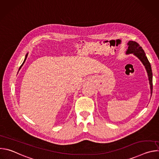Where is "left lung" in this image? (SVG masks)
<instances>
[{
    "instance_id": "1",
    "label": "left lung",
    "mask_w": 159,
    "mask_h": 159,
    "mask_svg": "<svg viewBox=\"0 0 159 159\" xmlns=\"http://www.w3.org/2000/svg\"><path fill=\"white\" fill-rule=\"evenodd\" d=\"M128 49L126 52V54H131L133 53L137 57H138L140 60L142 62L143 65L145 66L146 70L148 74L149 84L150 85V91L151 94H152V89H153V84H152V71L151 65L145 55V53L142 47L140 46V44L137 42L133 41H129L128 43Z\"/></svg>"
}]
</instances>
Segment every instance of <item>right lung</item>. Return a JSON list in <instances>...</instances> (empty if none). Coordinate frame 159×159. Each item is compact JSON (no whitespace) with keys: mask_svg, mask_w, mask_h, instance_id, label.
<instances>
[{"mask_svg":"<svg viewBox=\"0 0 159 159\" xmlns=\"http://www.w3.org/2000/svg\"><path fill=\"white\" fill-rule=\"evenodd\" d=\"M28 53H27V54H26V57H25V60H24V61H23V63H22V65H20V68H19V69H20V68H21V66H22V65H23V64H24V63H25V61H26V58H27V56H28Z\"/></svg>","mask_w":159,"mask_h":159,"instance_id":"1","label":"right lung"}]
</instances>
